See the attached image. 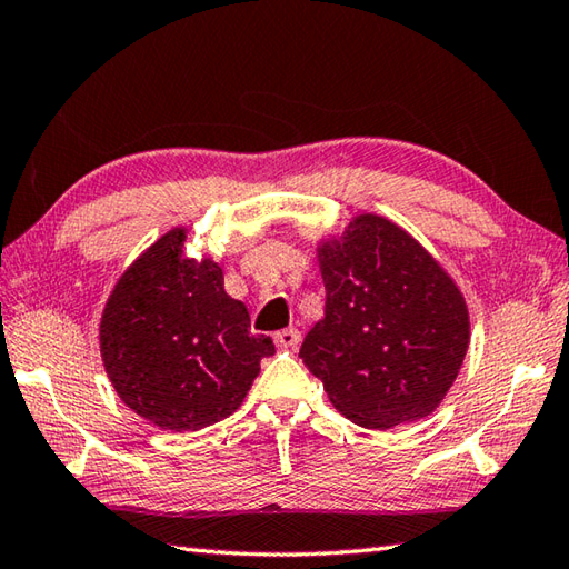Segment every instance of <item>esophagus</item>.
I'll return each instance as SVG.
<instances>
[{
  "label": "esophagus",
  "instance_id": "obj_1",
  "mask_svg": "<svg viewBox=\"0 0 569 569\" xmlns=\"http://www.w3.org/2000/svg\"><path fill=\"white\" fill-rule=\"evenodd\" d=\"M276 345L281 350H296L298 342H300V332L296 328H286V330H278L273 336Z\"/></svg>",
  "mask_w": 569,
  "mask_h": 569
}]
</instances>
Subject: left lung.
I'll return each mask as SVG.
<instances>
[{
    "label": "left lung",
    "instance_id": "left-lung-1",
    "mask_svg": "<svg viewBox=\"0 0 569 569\" xmlns=\"http://www.w3.org/2000/svg\"><path fill=\"white\" fill-rule=\"evenodd\" d=\"M318 261L326 316L298 355L332 407L367 429L431 415L469 350V310L447 271L375 214L322 243Z\"/></svg>",
    "mask_w": 569,
    "mask_h": 569
}]
</instances>
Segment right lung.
<instances>
[{"instance_id":"1","label":"right lung","mask_w":569,"mask_h":569,"mask_svg":"<svg viewBox=\"0 0 569 569\" xmlns=\"http://www.w3.org/2000/svg\"><path fill=\"white\" fill-rule=\"evenodd\" d=\"M172 229L120 276L100 318V355L118 397L164 431L184 433L237 411L261 360L276 352L253 336L241 300L224 291L214 261L182 259Z\"/></svg>"}]
</instances>
